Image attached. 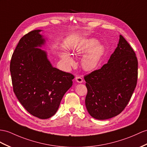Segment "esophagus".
I'll return each instance as SVG.
<instances>
[{"instance_id":"1","label":"esophagus","mask_w":147,"mask_h":147,"mask_svg":"<svg viewBox=\"0 0 147 147\" xmlns=\"http://www.w3.org/2000/svg\"><path fill=\"white\" fill-rule=\"evenodd\" d=\"M76 80L78 82V83H82L83 82V79H82V78L80 76H77L76 77Z\"/></svg>"}]
</instances>
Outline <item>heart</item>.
<instances>
[{
    "label": "heart",
    "mask_w": 147,
    "mask_h": 147,
    "mask_svg": "<svg viewBox=\"0 0 147 147\" xmlns=\"http://www.w3.org/2000/svg\"><path fill=\"white\" fill-rule=\"evenodd\" d=\"M77 54L82 55L86 53L81 60L82 67L85 70L90 71L97 67L102 56L104 52L103 47L98 44V40L94 38H88L82 40L76 47ZM62 59L67 65H72L73 59L68 53H63Z\"/></svg>",
    "instance_id": "1"
}]
</instances>
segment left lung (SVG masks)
<instances>
[{"instance_id":"1","label":"left lung","mask_w":147,"mask_h":147,"mask_svg":"<svg viewBox=\"0 0 147 147\" xmlns=\"http://www.w3.org/2000/svg\"><path fill=\"white\" fill-rule=\"evenodd\" d=\"M138 60L122 35L108 63L84 76L87 88L86 108L97 120L120 114L127 105L137 83Z\"/></svg>"}]
</instances>
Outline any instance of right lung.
<instances>
[{
	"mask_svg": "<svg viewBox=\"0 0 147 147\" xmlns=\"http://www.w3.org/2000/svg\"><path fill=\"white\" fill-rule=\"evenodd\" d=\"M32 30L20 38L10 64L13 92L27 112L40 119L55 115L74 76L53 67L40 49L45 39Z\"/></svg>",
	"mask_w": 147,
	"mask_h": 147,
	"instance_id": "right-lung-1",
	"label": "right lung"
}]
</instances>
